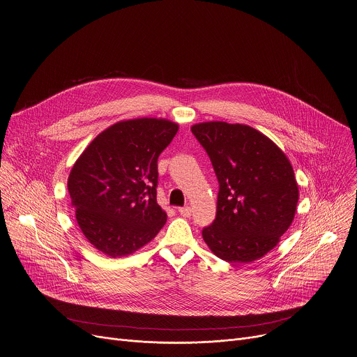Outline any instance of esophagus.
I'll return each mask as SVG.
<instances>
[{"mask_svg": "<svg viewBox=\"0 0 357 357\" xmlns=\"http://www.w3.org/2000/svg\"><path fill=\"white\" fill-rule=\"evenodd\" d=\"M178 211H179V214L185 216V218L192 215V208L190 207H181V208H178Z\"/></svg>", "mask_w": 357, "mask_h": 357, "instance_id": "34e87169", "label": "esophagus"}]
</instances>
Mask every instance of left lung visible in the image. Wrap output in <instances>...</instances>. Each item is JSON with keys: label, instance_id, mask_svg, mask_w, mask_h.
<instances>
[{"label": "left lung", "instance_id": "left-lung-1", "mask_svg": "<svg viewBox=\"0 0 357 357\" xmlns=\"http://www.w3.org/2000/svg\"><path fill=\"white\" fill-rule=\"evenodd\" d=\"M192 132L210 155L219 182L216 218L203 229L206 244L230 264L262 258L295 216L299 190L289 160L250 126L208 121L195 124Z\"/></svg>", "mask_w": 357, "mask_h": 357}]
</instances>
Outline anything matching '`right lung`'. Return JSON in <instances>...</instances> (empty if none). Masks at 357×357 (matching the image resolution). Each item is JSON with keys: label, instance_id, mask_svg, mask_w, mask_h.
Segmentation results:
<instances>
[{"label": "right lung", "instance_id": "right-lung-1", "mask_svg": "<svg viewBox=\"0 0 357 357\" xmlns=\"http://www.w3.org/2000/svg\"><path fill=\"white\" fill-rule=\"evenodd\" d=\"M179 126L165 119L119 121L73 165L68 189L85 238L112 258L134 254L167 222L157 204V158Z\"/></svg>", "mask_w": 357, "mask_h": 357}]
</instances>
